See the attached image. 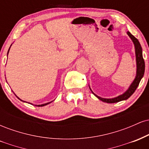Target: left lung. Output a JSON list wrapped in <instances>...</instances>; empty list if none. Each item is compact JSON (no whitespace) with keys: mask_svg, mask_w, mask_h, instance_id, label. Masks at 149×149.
Instances as JSON below:
<instances>
[{"mask_svg":"<svg viewBox=\"0 0 149 149\" xmlns=\"http://www.w3.org/2000/svg\"><path fill=\"white\" fill-rule=\"evenodd\" d=\"M127 34L130 38L132 39L133 42L134 44L135 47V53H136V75L135 77V79L134 81L132 82L128 90L125 92L123 95H120V96L115 97V98L112 99H104L102 98V97H98L97 95L92 93L96 96L99 100L104 102H107V103H116V102H120L123 100H126L129 98L132 95L133 93L135 92L136 89L137 88L138 85H139L140 81H141V78H143V74H144V71H145V62L143 60V58L142 56V49H141V45H140L139 40L135 38L134 36L132 35L129 31H127Z\"/></svg>","mask_w":149,"mask_h":149,"instance_id":"obj_1","label":"left lung"}]
</instances>
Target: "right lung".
I'll use <instances>...</instances> for the list:
<instances>
[{"label":"right lung","mask_w":149,"mask_h":149,"mask_svg":"<svg viewBox=\"0 0 149 149\" xmlns=\"http://www.w3.org/2000/svg\"><path fill=\"white\" fill-rule=\"evenodd\" d=\"M9 49H8V52H9ZM17 98L19 99V100H20V99L19 98V97H17ZM22 102H24V101H22ZM51 102H49V103H46V104H41V105H35V106H36V107H44V106L47 105V104H49V103H51Z\"/></svg>","instance_id":"obj_1"}]
</instances>
